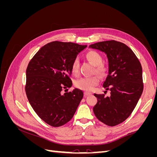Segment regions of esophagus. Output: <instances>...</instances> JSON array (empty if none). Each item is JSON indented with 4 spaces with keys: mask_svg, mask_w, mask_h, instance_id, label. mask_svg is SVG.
<instances>
[{
    "mask_svg": "<svg viewBox=\"0 0 157 157\" xmlns=\"http://www.w3.org/2000/svg\"><path fill=\"white\" fill-rule=\"evenodd\" d=\"M91 94H92V93H90V92H84V95L85 97L90 96V95H91Z\"/></svg>",
    "mask_w": 157,
    "mask_h": 157,
    "instance_id": "34e87169",
    "label": "esophagus"
}]
</instances>
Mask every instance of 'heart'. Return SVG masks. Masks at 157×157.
I'll return each mask as SVG.
<instances>
[{"instance_id": "1", "label": "heart", "mask_w": 157, "mask_h": 157, "mask_svg": "<svg viewBox=\"0 0 157 157\" xmlns=\"http://www.w3.org/2000/svg\"><path fill=\"white\" fill-rule=\"evenodd\" d=\"M86 58L92 65L95 66V71L99 75H105L107 73V67L101 63L102 57L96 51H90L86 54ZM71 71L74 75H77L79 72V60L77 58L74 59L71 65ZM99 78L97 75L92 77H82L75 82V86L86 92H90L99 83Z\"/></svg>"}]
</instances>
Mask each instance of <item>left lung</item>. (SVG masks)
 <instances>
[{
    "label": "left lung",
    "instance_id": "obj_1",
    "mask_svg": "<svg viewBox=\"0 0 157 157\" xmlns=\"http://www.w3.org/2000/svg\"><path fill=\"white\" fill-rule=\"evenodd\" d=\"M89 48L105 52L109 61L103 86L110 90L111 95L94 94L98 99L93 108L94 115L105 124L115 126L131 115L143 92L141 65L134 52L121 42H99Z\"/></svg>",
    "mask_w": 157,
    "mask_h": 157
}]
</instances>
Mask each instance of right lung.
<instances>
[{
    "label": "right lung",
    "instance_id": "right-lung-1",
    "mask_svg": "<svg viewBox=\"0 0 157 157\" xmlns=\"http://www.w3.org/2000/svg\"><path fill=\"white\" fill-rule=\"evenodd\" d=\"M73 42H51L38 51L26 70L25 92L33 110L47 124L59 127L73 118L83 98L77 88H71V65L79 52L86 48Z\"/></svg>",
    "mask_w": 157,
    "mask_h": 157
}]
</instances>
